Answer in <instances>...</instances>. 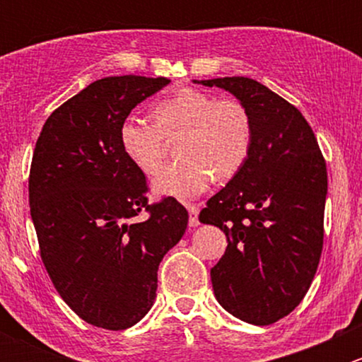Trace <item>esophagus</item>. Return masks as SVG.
<instances>
[{"label": "esophagus", "mask_w": 362, "mask_h": 362, "mask_svg": "<svg viewBox=\"0 0 362 362\" xmlns=\"http://www.w3.org/2000/svg\"><path fill=\"white\" fill-rule=\"evenodd\" d=\"M185 208L189 210V226L196 228V226L199 224V218H198L199 206H198V204H194V203H187V204H185Z\"/></svg>", "instance_id": "34e87169"}]
</instances>
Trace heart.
<instances>
[{"mask_svg":"<svg viewBox=\"0 0 362 362\" xmlns=\"http://www.w3.org/2000/svg\"><path fill=\"white\" fill-rule=\"evenodd\" d=\"M154 120L129 115L120 124L124 154L147 175H154L166 158L170 140L180 138L184 159L156 177L160 194L194 198L217 178H231L249 159L254 140L250 113L235 98H217L196 89H180L152 107Z\"/></svg>","mask_w":362,"mask_h":362,"instance_id":"b5f03b06","label":"heart"}]
</instances>
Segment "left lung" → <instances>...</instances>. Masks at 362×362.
I'll return each mask as SVG.
<instances>
[{"instance_id": "1", "label": "left lung", "mask_w": 362, "mask_h": 362, "mask_svg": "<svg viewBox=\"0 0 362 362\" xmlns=\"http://www.w3.org/2000/svg\"><path fill=\"white\" fill-rule=\"evenodd\" d=\"M235 94L250 113L254 140L242 170L206 202L203 224L226 233L210 269L217 301L255 326L284 319L308 293L324 243L327 168L301 112L245 76L202 80Z\"/></svg>"}]
</instances>
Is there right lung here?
I'll return each instance as SVG.
<instances>
[{"label":"right lung","instance_id":"obj_1","mask_svg":"<svg viewBox=\"0 0 362 362\" xmlns=\"http://www.w3.org/2000/svg\"><path fill=\"white\" fill-rule=\"evenodd\" d=\"M164 76H107L50 113L29 170V208L54 287L86 322L120 331L145 317L158 269L189 214L148 184L120 147V124L168 86ZM138 214H145L138 219Z\"/></svg>","mask_w":362,"mask_h":362}]
</instances>
